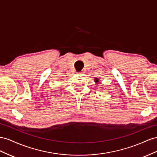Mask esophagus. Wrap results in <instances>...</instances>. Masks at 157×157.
Instances as JSON below:
<instances>
[{
    "instance_id": "esophagus-1",
    "label": "esophagus",
    "mask_w": 157,
    "mask_h": 157,
    "mask_svg": "<svg viewBox=\"0 0 157 157\" xmlns=\"http://www.w3.org/2000/svg\"><path fill=\"white\" fill-rule=\"evenodd\" d=\"M82 72H78V74H79V75H82Z\"/></svg>"
}]
</instances>
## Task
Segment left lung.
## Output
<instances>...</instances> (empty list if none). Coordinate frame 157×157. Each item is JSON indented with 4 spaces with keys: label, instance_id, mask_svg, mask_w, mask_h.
<instances>
[{
    "label": "left lung",
    "instance_id": "left-lung-1",
    "mask_svg": "<svg viewBox=\"0 0 157 157\" xmlns=\"http://www.w3.org/2000/svg\"><path fill=\"white\" fill-rule=\"evenodd\" d=\"M95 82L96 83H98V82H99V79H98V78H95Z\"/></svg>",
    "mask_w": 157,
    "mask_h": 157
}]
</instances>
